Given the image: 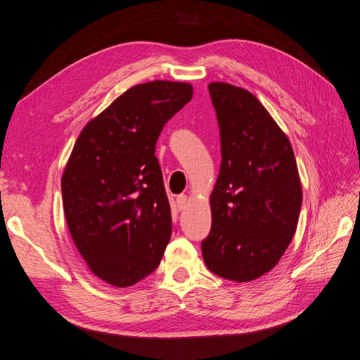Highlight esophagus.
I'll return each mask as SVG.
<instances>
[{
    "instance_id": "obj_1",
    "label": "esophagus",
    "mask_w": 360,
    "mask_h": 360,
    "mask_svg": "<svg viewBox=\"0 0 360 360\" xmlns=\"http://www.w3.org/2000/svg\"><path fill=\"white\" fill-rule=\"evenodd\" d=\"M186 202H188V197L186 195H179L177 197V207H179V210H183L184 209V205H186Z\"/></svg>"
}]
</instances>
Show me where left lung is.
Masks as SVG:
<instances>
[{"instance_id": "8db88e82", "label": "left lung", "mask_w": 360, "mask_h": 360, "mask_svg": "<svg viewBox=\"0 0 360 360\" xmlns=\"http://www.w3.org/2000/svg\"><path fill=\"white\" fill-rule=\"evenodd\" d=\"M209 93L222 162L202 257L214 275L249 282L278 264L296 233L299 171L287 135L252 93L225 82L209 84Z\"/></svg>"}]
</instances>
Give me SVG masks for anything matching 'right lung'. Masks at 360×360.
Returning <instances> with one entry per match:
<instances>
[{
	"label": "right lung",
	"mask_w": 360,
	"mask_h": 360,
	"mask_svg": "<svg viewBox=\"0 0 360 360\" xmlns=\"http://www.w3.org/2000/svg\"><path fill=\"white\" fill-rule=\"evenodd\" d=\"M192 94L186 82L135 85L76 139L61 179L64 214L85 263L114 287L148 276L165 252L172 219L155 150Z\"/></svg>",
	"instance_id": "1"
}]
</instances>
